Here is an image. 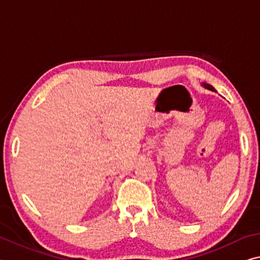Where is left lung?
<instances>
[{
	"label": "left lung",
	"instance_id": "8db88e82",
	"mask_svg": "<svg viewBox=\"0 0 260 260\" xmlns=\"http://www.w3.org/2000/svg\"><path fill=\"white\" fill-rule=\"evenodd\" d=\"M201 85H203L204 88H206V89L212 90V91H215V89H214L211 84H207V83H201ZM215 92H216V91H215Z\"/></svg>",
	"mask_w": 260,
	"mask_h": 260
}]
</instances>
